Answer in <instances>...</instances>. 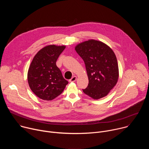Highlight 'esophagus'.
Instances as JSON below:
<instances>
[{
  "label": "esophagus",
  "mask_w": 149,
  "mask_h": 149,
  "mask_svg": "<svg viewBox=\"0 0 149 149\" xmlns=\"http://www.w3.org/2000/svg\"><path fill=\"white\" fill-rule=\"evenodd\" d=\"M77 76H74V77H72V78L71 79H70V82H75L77 80Z\"/></svg>",
  "instance_id": "1"
}]
</instances>
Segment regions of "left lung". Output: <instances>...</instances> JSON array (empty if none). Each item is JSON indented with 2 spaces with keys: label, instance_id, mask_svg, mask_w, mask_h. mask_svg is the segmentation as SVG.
I'll return each mask as SVG.
<instances>
[{
  "label": "left lung",
  "instance_id": "1",
  "mask_svg": "<svg viewBox=\"0 0 149 149\" xmlns=\"http://www.w3.org/2000/svg\"><path fill=\"white\" fill-rule=\"evenodd\" d=\"M75 49L86 64L89 80L83 92L94 100L107 95L119 77L116 56L104 42L89 39L77 44Z\"/></svg>",
  "mask_w": 149,
  "mask_h": 149
}]
</instances>
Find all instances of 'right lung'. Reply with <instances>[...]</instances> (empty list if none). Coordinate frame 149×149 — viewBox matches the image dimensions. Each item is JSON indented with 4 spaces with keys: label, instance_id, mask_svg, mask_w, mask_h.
<instances>
[{
    "label": "right lung",
    "instance_id": "right-lung-1",
    "mask_svg": "<svg viewBox=\"0 0 149 149\" xmlns=\"http://www.w3.org/2000/svg\"><path fill=\"white\" fill-rule=\"evenodd\" d=\"M65 45H47L34 56L28 71L32 91L39 98L51 101L59 95L68 82L63 78L56 62Z\"/></svg>",
    "mask_w": 149,
    "mask_h": 149
}]
</instances>
